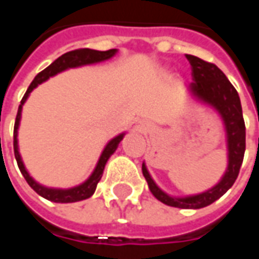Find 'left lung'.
Segmentation results:
<instances>
[{
  "instance_id": "1",
  "label": "left lung",
  "mask_w": 259,
  "mask_h": 259,
  "mask_svg": "<svg viewBox=\"0 0 259 259\" xmlns=\"http://www.w3.org/2000/svg\"><path fill=\"white\" fill-rule=\"evenodd\" d=\"M186 59L192 67L193 82L189 84L188 91L199 102L206 104L216 109L222 116L226 137H227V169L216 185L198 195H191L185 198H175L160 189L143 162V175L147 181L151 193L160 202L180 209H200L211 205L219 198L230 189L236 182L240 167L243 164L245 151V124L243 119L241 102L236 88L224 75L218 66L207 63L192 54H186Z\"/></svg>"
}]
</instances>
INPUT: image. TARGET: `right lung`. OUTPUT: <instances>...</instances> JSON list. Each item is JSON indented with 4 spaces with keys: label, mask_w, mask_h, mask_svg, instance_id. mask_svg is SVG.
Instances as JSON below:
<instances>
[{
    "label": "right lung",
    "mask_w": 259,
    "mask_h": 259,
    "mask_svg": "<svg viewBox=\"0 0 259 259\" xmlns=\"http://www.w3.org/2000/svg\"><path fill=\"white\" fill-rule=\"evenodd\" d=\"M117 53V49H111V50H106V52H99V50H92V49H78V50H73V52H68L60 56L57 60H54L49 67H46L43 71L37 74L35 79L32 81V84L29 85L28 91L23 95L21 105L18 108V115L15 119V126H14V153H15L16 162H18V167L22 172L23 178L26 180L29 186L35 191L36 193H39L41 198L56 202V203H73V202H78V200H84V199L91 198L98 182L102 178V174H104L105 164L108 162L109 157H111L115 151H116L119 143L122 142V139L124 137V133L117 135L116 137H113L111 142L105 146L102 154L99 157L98 164L94 169V172L90 175V178L82 182L81 185L74 186V188H68V189H59V188H48V186L40 185L39 182H36L29 172L26 171V168L23 165V161L19 154V148H18V129H19V122H21V115H22V106L26 102L29 94L35 90L36 87L48 81L50 77H53L56 74L61 73L64 70L68 68H75V67L87 66V64H95V63H101V61L108 60L113 57Z\"/></svg>",
    "instance_id": "1"
}]
</instances>
